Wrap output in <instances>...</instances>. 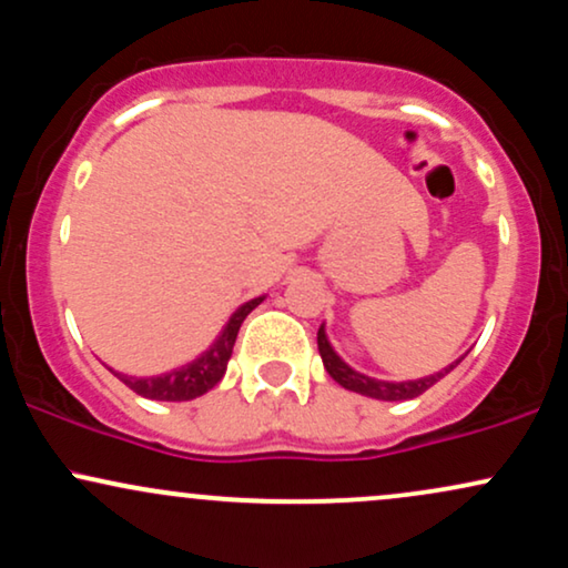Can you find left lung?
I'll return each mask as SVG.
<instances>
[{
    "mask_svg": "<svg viewBox=\"0 0 568 568\" xmlns=\"http://www.w3.org/2000/svg\"><path fill=\"white\" fill-rule=\"evenodd\" d=\"M317 349H321V357H323V366L325 371L331 374V379L342 384L344 389H352V393H361L366 397H376V400H410V397H419L425 389L433 387L435 382H440L443 376L448 374V371L456 368V361L452 363L448 368L438 371V374L433 376H425V379H410V382H384V379H374V376H366L361 374V371L349 368L347 363L342 361V357L336 355L334 347H331L328 336H325V328L321 325V331H317Z\"/></svg>",
    "mask_w": 568,
    "mask_h": 568,
    "instance_id": "8db88e82",
    "label": "left lung"
}]
</instances>
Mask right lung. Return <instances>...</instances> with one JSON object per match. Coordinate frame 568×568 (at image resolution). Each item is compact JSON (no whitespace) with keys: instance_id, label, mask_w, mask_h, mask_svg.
Segmentation results:
<instances>
[{"instance_id":"obj_1","label":"right lung","mask_w":568,"mask_h":568,"mask_svg":"<svg viewBox=\"0 0 568 568\" xmlns=\"http://www.w3.org/2000/svg\"><path fill=\"white\" fill-rule=\"evenodd\" d=\"M264 302V296L251 298L243 306L234 310V315L230 317V323L224 325V331L216 336V342L211 344L202 355L194 357L192 363L186 366L168 371V374L160 376H125L116 374L120 382H125L133 393H139L141 397H149V400H192V397L205 395L207 389H213L221 382V376L226 374V363L232 357V347L234 338H237L240 325L258 304Z\"/></svg>"}]
</instances>
